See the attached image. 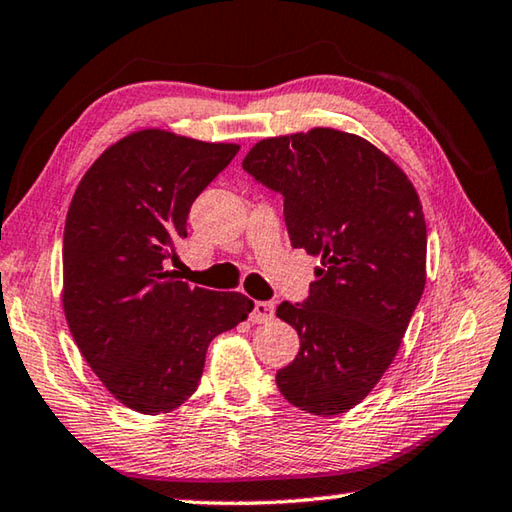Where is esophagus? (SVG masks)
I'll return each instance as SVG.
<instances>
[{
  "mask_svg": "<svg viewBox=\"0 0 512 512\" xmlns=\"http://www.w3.org/2000/svg\"><path fill=\"white\" fill-rule=\"evenodd\" d=\"M273 316H275V307L271 302L257 300L253 305V311H250V323L262 325V323H268V320H273Z\"/></svg>",
  "mask_w": 512,
  "mask_h": 512,
  "instance_id": "obj_1",
  "label": "esophagus"
}]
</instances>
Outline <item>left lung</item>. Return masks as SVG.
I'll use <instances>...</instances> for the list:
<instances>
[{"mask_svg":"<svg viewBox=\"0 0 512 512\" xmlns=\"http://www.w3.org/2000/svg\"><path fill=\"white\" fill-rule=\"evenodd\" d=\"M244 169L284 196L291 246L320 259L309 298L275 311L300 336L277 388L300 411H350L393 363L427 282L418 192L375 144L323 126L266 137Z\"/></svg>","mask_w":512,"mask_h":512,"instance_id":"left-lung-1","label":"left lung"}]
</instances>
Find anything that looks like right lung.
<instances>
[{
	"mask_svg": "<svg viewBox=\"0 0 512 512\" xmlns=\"http://www.w3.org/2000/svg\"><path fill=\"white\" fill-rule=\"evenodd\" d=\"M239 144L144 128L108 146L67 210L63 309L76 345L112 397L144 415L194 395L207 345L237 327L253 300L189 287L164 262L187 237L196 196Z\"/></svg>",
	"mask_w": 512,
	"mask_h": 512,
	"instance_id": "1",
	"label": "right lung"
}]
</instances>
